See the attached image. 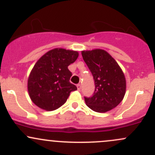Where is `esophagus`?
Returning <instances> with one entry per match:
<instances>
[{"mask_svg":"<svg viewBox=\"0 0 155 155\" xmlns=\"http://www.w3.org/2000/svg\"><path fill=\"white\" fill-rule=\"evenodd\" d=\"M76 87H77V90L79 91L81 90V85H79V84H78V85H76Z\"/></svg>","mask_w":155,"mask_h":155,"instance_id":"obj_1","label":"esophagus"}]
</instances>
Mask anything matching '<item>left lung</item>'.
<instances>
[{
  "label": "left lung",
  "mask_w": 155,
  "mask_h": 155,
  "mask_svg": "<svg viewBox=\"0 0 155 155\" xmlns=\"http://www.w3.org/2000/svg\"><path fill=\"white\" fill-rule=\"evenodd\" d=\"M82 55L94 79L93 96L85 97L86 105L97 112L116 107L126 92V79L116 61L104 49L82 51Z\"/></svg>",
  "instance_id": "1"
}]
</instances>
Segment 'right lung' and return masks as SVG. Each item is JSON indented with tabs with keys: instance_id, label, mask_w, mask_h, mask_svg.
<instances>
[{
	"instance_id": "1",
	"label": "right lung",
	"mask_w": 155,
	"mask_h": 155,
	"mask_svg": "<svg viewBox=\"0 0 155 155\" xmlns=\"http://www.w3.org/2000/svg\"><path fill=\"white\" fill-rule=\"evenodd\" d=\"M79 53L55 48L43 54L34 64L28 79V91L32 102L46 111H53L65 104L71 91L77 90L70 82L68 66Z\"/></svg>"
}]
</instances>
